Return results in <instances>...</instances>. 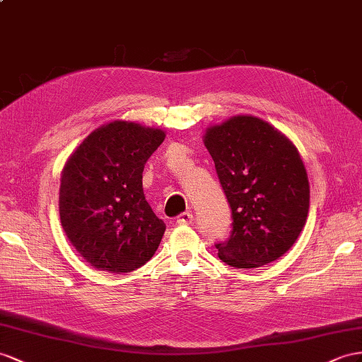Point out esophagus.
I'll use <instances>...</instances> for the list:
<instances>
[{"label": "esophagus", "mask_w": 362, "mask_h": 362, "mask_svg": "<svg viewBox=\"0 0 362 362\" xmlns=\"http://www.w3.org/2000/svg\"><path fill=\"white\" fill-rule=\"evenodd\" d=\"M192 214L189 211H187V212H182V214H179L177 216V218H175V223H179V225H189V223H192Z\"/></svg>", "instance_id": "esophagus-1"}]
</instances>
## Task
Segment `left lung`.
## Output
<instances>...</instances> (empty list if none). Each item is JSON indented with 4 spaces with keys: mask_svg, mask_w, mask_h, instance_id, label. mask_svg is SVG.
<instances>
[{
    "mask_svg": "<svg viewBox=\"0 0 362 362\" xmlns=\"http://www.w3.org/2000/svg\"><path fill=\"white\" fill-rule=\"evenodd\" d=\"M205 146L228 199L233 229L216 243L226 264L249 269L293 246L309 212V180L295 145L254 116L208 128Z\"/></svg>",
    "mask_w": 362,
    "mask_h": 362,
    "instance_id": "1",
    "label": "left lung"
}]
</instances>
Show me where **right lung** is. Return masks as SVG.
Instances as JSON below:
<instances>
[{
	"label": "right lung",
	"instance_id": "obj_1",
	"mask_svg": "<svg viewBox=\"0 0 362 362\" xmlns=\"http://www.w3.org/2000/svg\"><path fill=\"white\" fill-rule=\"evenodd\" d=\"M163 139L162 129L116 120L95 129L64 166L61 225L96 269L132 272L159 247L166 226L148 205L142 173Z\"/></svg>",
	"mask_w": 362,
	"mask_h": 362
}]
</instances>
